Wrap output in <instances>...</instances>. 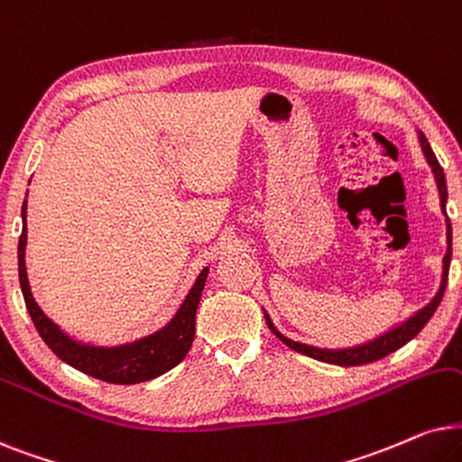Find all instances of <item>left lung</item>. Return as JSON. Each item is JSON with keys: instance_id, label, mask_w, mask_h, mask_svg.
I'll return each mask as SVG.
<instances>
[{"instance_id": "obj_1", "label": "left lung", "mask_w": 462, "mask_h": 462, "mask_svg": "<svg viewBox=\"0 0 462 462\" xmlns=\"http://www.w3.org/2000/svg\"><path fill=\"white\" fill-rule=\"evenodd\" d=\"M418 139H420V147H422V153L424 158H427L429 167H431L433 175H435V181H438V189H439V202H441V211L446 213V200H448V186H446V175H444V169L439 167L438 158H435V153L431 150V145H429L427 137H424L422 133H418ZM446 238H448V251L444 255V274H441V285L438 289V293H435V298L429 302L424 309H420L418 312H414L410 319H405L395 328L384 331L383 336L374 337L372 342H365V344H359V346H350V348H317V346H309V344H302V342H293L289 340L281 334L279 329L274 328V323L270 321L268 312H263V317H266V323L268 328L273 329V334L279 337L282 344H287L289 348L295 350V353H302L306 356H312V359L317 361H323V364H334V365H342V367H350V365H365V364H372V361H378L383 359V356L395 353L397 348H402L403 344H408L411 337H414L418 331H420L424 325H427L429 319L433 317V312L438 310V306L441 302V298H444V291H446V282H448V270H450V260H452V226H450V219H448L446 224Z\"/></svg>"}]
</instances>
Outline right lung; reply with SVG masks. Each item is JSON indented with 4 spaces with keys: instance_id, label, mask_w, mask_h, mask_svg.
Wrapping results in <instances>:
<instances>
[{
    "instance_id": "obj_1",
    "label": "right lung",
    "mask_w": 462,
    "mask_h": 462,
    "mask_svg": "<svg viewBox=\"0 0 462 462\" xmlns=\"http://www.w3.org/2000/svg\"><path fill=\"white\" fill-rule=\"evenodd\" d=\"M23 232L18 238V281H21L23 298L27 304L29 317L33 321L35 329L42 336V340L48 344V348L65 361L67 365L76 367L82 374L103 380L112 384H137L145 380L158 378L169 370H173L177 364L186 359L188 350L192 348L196 334V309H199L200 293L205 289L208 268H202L199 279L189 289V293L183 300L175 317L158 329L156 334L141 337L131 344L122 346H92L82 344L67 336L57 323L51 321L40 309L38 302L31 295L27 268H24V247H27V200L23 202Z\"/></svg>"
}]
</instances>
